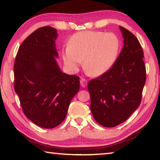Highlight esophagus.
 <instances>
[{
	"label": "esophagus",
	"instance_id": "esophagus-1",
	"mask_svg": "<svg viewBox=\"0 0 160 160\" xmlns=\"http://www.w3.org/2000/svg\"><path fill=\"white\" fill-rule=\"evenodd\" d=\"M80 85L82 88H85V87L88 85V80H85V78H82V79L80 80Z\"/></svg>",
	"mask_w": 160,
	"mask_h": 160
}]
</instances>
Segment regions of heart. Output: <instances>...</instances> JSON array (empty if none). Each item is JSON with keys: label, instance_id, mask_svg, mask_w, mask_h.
Returning a JSON list of instances; mask_svg holds the SVG:
<instances>
[{"label": "heart", "instance_id": "obj_1", "mask_svg": "<svg viewBox=\"0 0 160 160\" xmlns=\"http://www.w3.org/2000/svg\"><path fill=\"white\" fill-rule=\"evenodd\" d=\"M119 49L120 41L114 34L82 31L72 35L62 55L65 64L72 72H77L82 61L87 73L97 77L113 66Z\"/></svg>", "mask_w": 160, "mask_h": 160}]
</instances>
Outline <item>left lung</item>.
Instances as JSON below:
<instances>
[{"mask_svg":"<svg viewBox=\"0 0 160 160\" xmlns=\"http://www.w3.org/2000/svg\"><path fill=\"white\" fill-rule=\"evenodd\" d=\"M120 29L124 45L118 58L106 73L88 85L93 117L108 128L123 123L139 107L146 81L141 45L128 29Z\"/></svg>","mask_w":160,"mask_h":160,"instance_id":"left-lung-1","label":"left lung"}]
</instances>
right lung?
I'll return each instance as SVG.
<instances>
[{"label": "right lung", "mask_w": 160, "mask_h": 160, "mask_svg": "<svg viewBox=\"0 0 160 160\" xmlns=\"http://www.w3.org/2000/svg\"><path fill=\"white\" fill-rule=\"evenodd\" d=\"M57 31L37 29L19 47L14 63V88L24 113L44 128H55L66 118L80 89V78L63 73L56 59Z\"/></svg>", "instance_id": "1"}]
</instances>
